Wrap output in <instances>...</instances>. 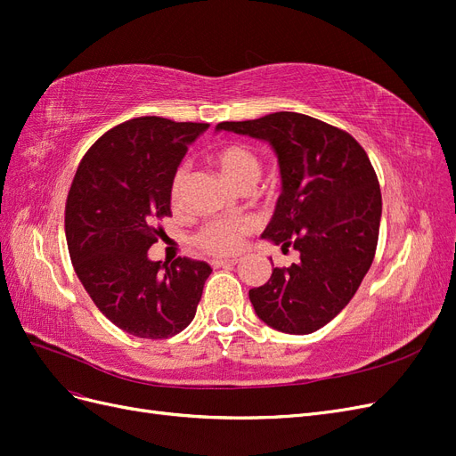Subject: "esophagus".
<instances>
[{
	"label": "esophagus",
	"mask_w": 456,
	"mask_h": 456,
	"mask_svg": "<svg viewBox=\"0 0 456 456\" xmlns=\"http://www.w3.org/2000/svg\"><path fill=\"white\" fill-rule=\"evenodd\" d=\"M238 265V258H213L211 266L213 268H223V266H233Z\"/></svg>",
	"instance_id": "34e87169"
}]
</instances>
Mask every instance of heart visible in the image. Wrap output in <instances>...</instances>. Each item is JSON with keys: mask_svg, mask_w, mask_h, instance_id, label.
I'll list each match as a JSON object with an SVG mask.
<instances>
[{"mask_svg": "<svg viewBox=\"0 0 456 456\" xmlns=\"http://www.w3.org/2000/svg\"><path fill=\"white\" fill-rule=\"evenodd\" d=\"M216 167L223 171L226 181L236 188H253L262 173V163L253 150L240 146V144H228L220 148L215 154ZM184 167H178L173 173L171 184H169V196L173 201H178L183 194L184 184ZM253 230V220L245 216H223V218H211L203 223L191 241L200 251L215 256H230L236 255L245 238L249 236Z\"/></svg>", "mask_w": 456, "mask_h": 456, "instance_id": "b5f03b06", "label": "heart"}]
</instances>
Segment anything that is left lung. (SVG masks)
<instances>
[{
    "mask_svg": "<svg viewBox=\"0 0 456 456\" xmlns=\"http://www.w3.org/2000/svg\"><path fill=\"white\" fill-rule=\"evenodd\" d=\"M216 129L268 141L283 191L262 238L298 251L289 268L251 289L256 315L289 335H308L348 305L375 258L382 196L367 151L335 126L297 112L223 121Z\"/></svg>",
    "mask_w": 456,
    "mask_h": 456,
    "instance_id": "left-lung-1",
    "label": "left lung"
}]
</instances>
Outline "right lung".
I'll return each instance as SVG.
<instances>
[{"instance_id":"right-lung-1","label":"right lung","mask_w":456,"mask_h":456,"mask_svg":"<svg viewBox=\"0 0 456 456\" xmlns=\"http://www.w3.org/2000/svg\"><path fill=\"white\" fill-rule=\"evenodd\" d=\"M207 123L142 116L106 131L79 161L64 230L79 281L110 322L139 338H169L190 325L211 266L148 260L156 220L171 216L169 184Z\"/></svg>"}]
</instances>
